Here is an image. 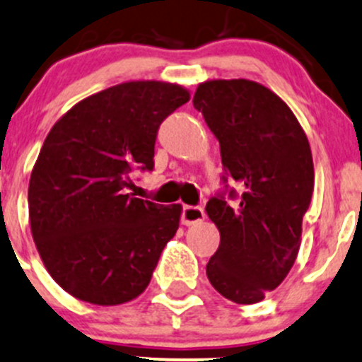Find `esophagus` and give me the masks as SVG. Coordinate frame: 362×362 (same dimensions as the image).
<instances>
[{"instance_id": "esophagus-1", "label": "esophagus", "mask_w": 362, "mask_h": 362, "mask_svg": "<svg viewBox=\"0 0 362 362\" xmlns=\"http://www.w3.org/2000/svg\"><path fill=\"white\" fill-rule=\"evenodd\" d=\"M182 223L184 226H194L197 222H203L204 220V210L201 206H191V204H185L182 208Z\"/></svg>"}]
</instances>
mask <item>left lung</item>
I'll return each instance as SVG.
<instances>
[{
    "label": "left lung",
    "mask_w": 362,
    "mask_h": 362,
    "mask_svg": "<svg viewBox=\"0 0 362 362\" xmlns=\"http://www.w3.org/2000/svg\"><path fill=\"white\" fill-rule=\"evenodd\" d=\"M192 104L218 140L223 165V187L206 203L220 230L206 276L232 302L257 303L283 283L298 255L314 191L309 140L291 109L248 79L201 83ZM229 199L238 201L234 209Z\"/></svg>",
    "instance_id": "obj_1"
}]
</instances>
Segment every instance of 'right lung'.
<instances>
[{"mask_svg":"<svg viewBox=\"0 0 362 362\" xmlns=\"http://www.w3.org/2000/svg\"><path fill=\"white\" fill-rule=\"evenodd\" d=\"M185 102L178 85L123 83L76 104L45 139L29 180L30 232L76 298L117 305L149 284L182 208L135 197L132 177L154 168L159 127Z\"/></svg>","mask_w":362,"mask_h":362,"instance_id":"right-lung-1","label":"right lung"}]
</instances>
